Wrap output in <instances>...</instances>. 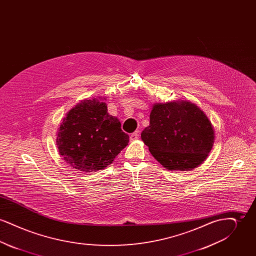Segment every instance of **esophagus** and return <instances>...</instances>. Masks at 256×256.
<instances>
[{"mask_svg": "<svg viewBox=\"0 0 256 256\" xmlns=\"http://www.w3.org/2000/svg\"><path fill=\"white\" fill-rule=\"evenodd\" d=\"M138 137H139V132H135L134 134H132L130 135V141H134V140L138 139Z\"/></svg>", "mask_w": 256, "mask_h": 256, "instance_id": "34e87169", "label": "esophagus"}]
</instances>
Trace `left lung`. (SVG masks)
<instances>
[{"mask_svg":"<svg viewBox=\"0 0 256 256\" xmlns=\"http://www.w3.org/2000/svg\"><path fill=\"white\" fill-rule=\"evenodd\" d=\"M152 156L167 170H190L206 159L215 140L206 114L189 100L154 104L141 134Z\"/></svg>","mask_w":256,"mask_h":256,"instance_id":"8db88e82","label":"left lung"}]
</instances>
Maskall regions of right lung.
Wrapping results in <instances>:
<instances>
[{"mask_svg": "<svg viewBox=\"0 0 256 256\" xmlns=\"http://www.w3.org/2000/svg\"><path fill=\"white\" fill-rule=\"evenodd\" d=\"M104 100H84L69 110L56 134L64 161L80 172L106 169L128 143L120 121L110 115Z\"/></svg>", "mask_w": 256, "mask_h": 256, "instance_id": "obj_1", "label": "right lung"}]
</instances>
